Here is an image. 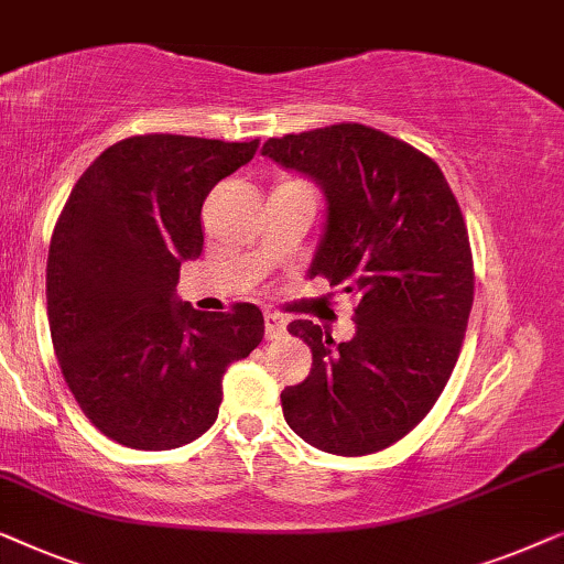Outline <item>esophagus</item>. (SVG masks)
<instances>
[{
    "mask_svg": "<svg viewBox=\"0 0 564 564\" xmlns=\"http://www.w3.org/2000/svg\"><path fill=\"white\" fill-rule=\"evenodd\" d=\"M265 339H281L285 335V319L275 312H265Z\"/></svg>",
    "mask_w": 564,
    "mask_h": 564,
    "instance_id": "obj_1",
    "label": "esophagus"
}]
</instances>
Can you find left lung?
Returning <instances> with one entry per match:
<instances>
[{"instance_id": "1", "label": "left lung", "mask_w": 564, "mask_h": 564, "mask_svg": "<svg viewBox=\"0 0 564 564\" xmlns=\"http://www.w3.org/2000/svg\"><path fill=\"white\" fill-rule=\"evenodd\" d=\"M260 153L322 188L308 275L358 296L347 343L289 324L312 372L281 393L285 422L332 455L391 447L430 414L463 347L473 256L455 194L432 158L355 122L271 138Z\"/></svg>"}]
</instances>
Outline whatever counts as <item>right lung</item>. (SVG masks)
<instances>
[{"label":"right lung","mask_w":564,"mask_h":564,"mask_svg":"<svg viewBox=\"0 0 564 564\" xmlns=\"http://www.w3.org/2000/svg\"><path fill=\"white\" fill-rule=\"evenodd\" d=\"M256 150L258 140L127 138L63 206L45 275L55 358L91 424L124 447L202 437L219 414L227 365L263 339L258 306L199 312L176 296L181 263L204 248V199Z\"/></svg>","instance_id":"1"}]
</instances>
